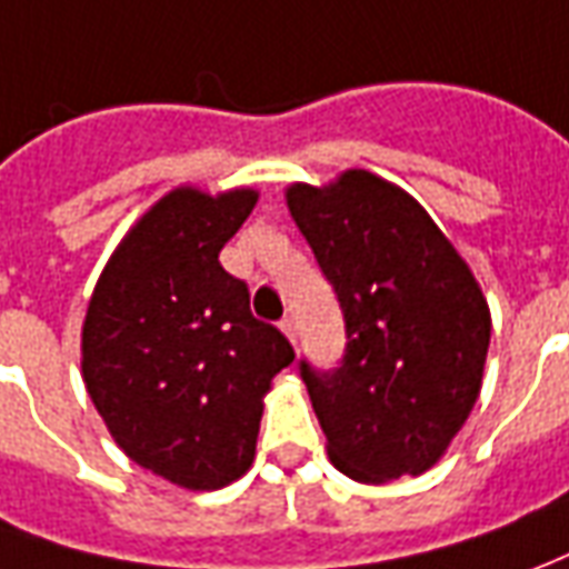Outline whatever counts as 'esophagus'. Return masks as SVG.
<instances>
[{
    "label": "esophagus",
    "mask_w": 569,
    "mask_h": 569,
    "mask_svg": "<svg viewBox=\"0 0 569 569\" xmlns=\"http://www.w3.org/2000/svg\"><path fill=\"white\" fill-rule=\"evenodd\" d=\"M280 329H283V332H286V339H289V341H292V345H296V339H298L296 317H283V320H280Z\"/></svg>",
    "instance_id": "34e87169"
}]
</instances>
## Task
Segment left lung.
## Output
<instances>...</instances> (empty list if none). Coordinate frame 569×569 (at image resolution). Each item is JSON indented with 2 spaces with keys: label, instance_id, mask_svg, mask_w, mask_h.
<instances>
[{
  "label": "left lung",
  "instance_id": "left-lung-1",
  "mask_svg": "<svg viewBox=\"0 0 569 569\" xmlns=\"http://www.w3.org/2000/svg\"><path fill=\"white\" fill-rule=\"evenodd\" d=\"M286 202L345 317L339 367L298 363L329 459L363 483L416 478L480 395L487 298L422 206L372 172L292 184Z\"/></svg>",
  "mask_w": 569,
  "mask_h": 569
}]
</instances>
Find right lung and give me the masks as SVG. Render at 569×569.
<instances>
[{"instance_id": "add662e5", "label": "right lung", "mask_w": 569, "mask_h": 569, "mask_svg": "<svg viewBox=\"0 0 569 569\" xmlns=\"http://www.w3.org/2000/svg\"><path fill=\"white\" fill-rule=\"evenodd\" d=\"M256 200V190L162 197L107 261L82 326V379L113 440L188 490L249 471L261 397L296 360L218 261Z\"/></svg>"}]
</instances>
